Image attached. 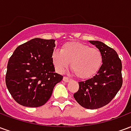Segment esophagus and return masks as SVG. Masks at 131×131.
I'll return each instance as SVG.
<instances>
[{
  "label": "esophagus",
  "mask_w": 131,
  "mask_h": 131,
  "mask_svg": "<svg viewBox=\"0 0 131 131\" xmlns=\"http://www.w3.org/2000/svg\"><path fill=\"white\" fill-rule=\"evenodd\" d=\"M70 79L69 78H68V77H64V78H63V81H64V82H69V81H70Z\"/></svg>",
  "instance_id": "obj_1"
}]
</instances>
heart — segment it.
<instances>
[{
	"mask_svg": "<svg viewBox=\"0 0 131 131\" xmlns=\"http://www.w3.org/2000/svg\"><path fill=\"white\" fill-rule=\"evenodd\" d=\"M52 60L57 71L62 73L71 69L75 76L81 79L93 77L100 71L103 64V55L100 50L80 42L64 43L60 50L52 54Z\"/></svg>",
	"mask_w": 131,
	"mask_h": 131,
	"instance_id": "obj_1",
	"label": "heart"
}]
</instances>
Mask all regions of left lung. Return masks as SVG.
I'll list each match as a JSON object with an SVG mask.
<instances>
[{
    "mask_svg": "<svg viewBox=\"0 0 131 131\" xmlns=\"http://www.w3.org/2000/svg\"><path fill=\"white\" fill-rule=\"evenodd\" d=\"M90 42L101 50L103 64L95 76L79 82V88L74 94V97L83 107L95 110L109 104L121 89L122 64L114 49L98 40Z\"/></svg>",
    "mask_w": 131,
    "mask_h": 131,
    "instance_id": "obj_1",
    "label": "left lung"
}]
</instances>
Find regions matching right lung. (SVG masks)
Here are the masks:
<instances>
[{
	"instance_id": "right-lung-1",
	"label": "right lung",
	"mask_w": 131,
	"mask_h": 131,
	"mask_svg": "<svg viewBox=\"0 0 131 131\" xmlns=\"http://www.w3.org/2000/svg\"><path fill=\"white\" fill-rule=\"evenodd\" d=\"M55 40L33 38L19 46L10 57L5 75L8 91L17 103L38 107L51 97L63 79L54 72L52 60Z\"/></svg>"
}]
</instances>
